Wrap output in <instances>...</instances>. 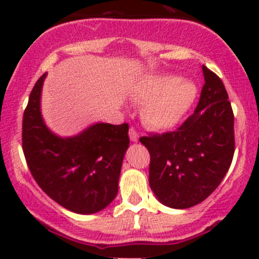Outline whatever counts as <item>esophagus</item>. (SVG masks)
Masks as SVG:
<instances>
[{"label": "esophagus", "mask_w": 259, "mask_h": 259, "mask_svg": "<svg viewBox=\"0 0 259 259\" xmlns=\"http://www.w3.org/2000/svg\"><path fill=\"white\" fill-rule=\"evenodd\" d=\"M129 138L132 142H138L139 140V134H138L134 127H130L129 129Z\"/></svg>", "instance_id": "obj_1"}]
</instances>
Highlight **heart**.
I'll return each mask as SVG.
<instances>
[{
    "label": "heart",
    "mask_w": 259,
    "mask_h": 259,
    "mask_svg": "<svg viewBox=\"0 0 259 259\" xmlns=\"http://www.w3.org/2000/svg\"><path fill=\"white\" fill-rule=\"evenodd\" d=\"M198 88L192 80L176 75L146 76L138 83L137 98L144 103L143 119L156 130H168L178 125L197 98Z\"/></svg>",
    "instance_id": "obj_1"
}]
</instances>
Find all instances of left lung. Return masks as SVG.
Segmentation results:
<instances>
[{"mask_svg":"<svg viewBox=\"0 0 259 259\" xmlns=\"http://www.w3.org/2000/svg\"><path fill=\"white\" fill-rule=\"evenodd\" d=\"M197 109L176 132L140 138L150 153L149 184L160 203L185 209L221 184L234 154V116L222 80L203 65Z\"/></svg>","mask_w":259,"mask_h":259,"instance_id":"8db88e82","label":"left lung"}]
</instances>
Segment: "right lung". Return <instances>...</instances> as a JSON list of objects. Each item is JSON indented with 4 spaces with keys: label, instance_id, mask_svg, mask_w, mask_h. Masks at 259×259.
<instances>
[{
    "label": "right lung",
    "instance_id": "right-lung-1",
    "mask_svg": "<svg viewBox=\"0 0 259 259\" xmlns=\"http://www.w3.org/2000/svg\"><path fill=\"white\" fill-rule=\"evenodd\" d=\"M44 74L23 113L22 149L36 183L51 199L79 214L103 210L115 199L129 125L95 122L74 137L49 129L41 114Z\"/></svg>",
    "mask_w": 259,
    "mask_h": 259
}]
</instances>
